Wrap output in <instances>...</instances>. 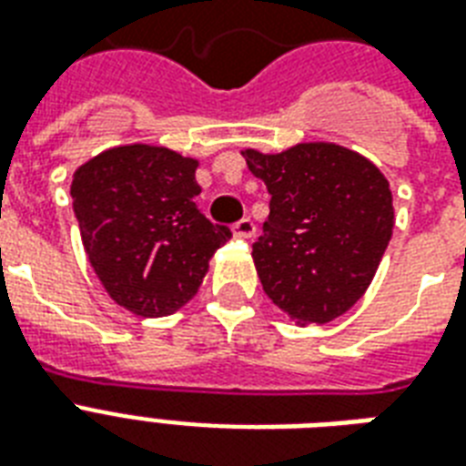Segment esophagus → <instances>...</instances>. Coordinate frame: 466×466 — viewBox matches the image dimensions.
<instances>
[{"label": "esophagus", "instance_id": "34e87169", "mask_svg": "<svg viewBox=\"0 0 466 466\" xmlns=\"http://www.w3.org/2000/svg\"><path fill=\"white\" fill-rule=\"evenodd\" d=\"M232 234L237 237V239H251L256 234V225L254 219L251 218H244L239 219V222H234L232 225Z\"/></svg>", "mask_w": 466, "mask_h": 466}]
</instances>
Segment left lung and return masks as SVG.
Segmentation results:
<instances>
[{
    "label": "left lung",
    "mask_w": 466,
    "mask_h": 466,
    "mask_svg": "<svg viewBox=\"0 0 466 466\" xmlns=\"http://www.w3.org/2000/svg\"><path fill=\"white\" fill-rule=\"evenodd\" d=\"M270 193L254 263L270 302L302 324H326L362 298L391 239L394 208L382 171L329 142L244 152Z\"/></svg>",
    "instance_id": "8db88e82"
}]
</instances>
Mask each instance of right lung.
I'll return each instance as SVG.
<instances>
[{
    "instance_id": "add662e5",
    "label": "right lung",
    "mask_w": 466,
    "mask_h": 466,
    "mask_svg": "<svg viewBox=\"0 0 466 466\" xmlns=\"http://www.w3.org/2000/svg\"><path fill=\"white\" fill-rule=\"evenodd\" d=\"M196 168V159L171 149L127 145L75 171L72 203L86 256L106 292L137 317L186 305L232 237L193 203Z\"/></svg>"
}]
</instances>
